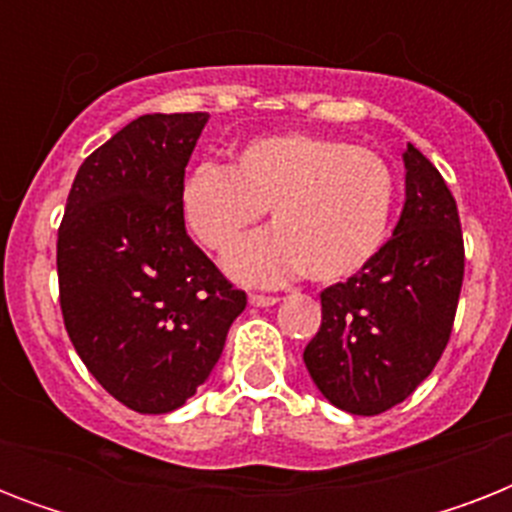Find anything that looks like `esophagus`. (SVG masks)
I'll return each mask as SVG.
<instances>
[{"instance_id":"34e87169","label":"esophagus","mask_w":512,"mask_h":512,"mask_svg":"<svg viewBox=\"0 0 512 512\" xmlns=\"http://www.w3.org/2000/svg\"><path fill=\"white\" fill-rule=\"evenodd\" d=\"M279 303V297L271 295H249V305H255V308H268V305Z\"/></svg>"}]
</instances>
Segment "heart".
<instances>
[{
  "label": "heart",
  "mask_w": 512,
  "mask_h": 512,
  "mask_svg": "<svg viewBox=\"0 0 512 512\" xmlns=\"http://www.w3.org/2000/svg\"><path fill=\"white\" fill-rule=\"evenodd\" d=\"M393 172L380 154L345 140L276 135L252 140L236 164H199L180 207L204 247H231L271 209L273 231L228 252L236 279L273 287L303 273L332 284L358 273L388 236Z\"/></svg>",
  "instance_id": "b5f03b06"
}]
</instances>
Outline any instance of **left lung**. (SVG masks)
I'll list each match as a JSON object with an SVG mask.
<instances>
[{
	"mask_svg": "<svg viewBox=\"0 0 512 512\" xmlns=\"http://www.w3.org/2000/svg\"><path fill=\"white\" fill-rule=\"evenodd\" d=\"M406 201L393 236L348 281L321 292L303 361L329 404L382 414L414 393L452 335L465 247L441 172L406 143Z\"/></svg>",
	"mask_w": 512,
	"mask_h": 512,
	"instance_id": "1",
	"label": "left lung"
}]
</instances>
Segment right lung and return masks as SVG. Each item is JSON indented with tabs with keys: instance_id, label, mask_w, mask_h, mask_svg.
Here are the masks:
<instances>
[{
	"instance_id": "1",
	"label": "right lung",
	"mask_w": 512,
	"mask_h": 512,
	"mask_svg": "<svg viewBox=\"0 0 512 512\" xmlns=\"http://www.w3.org/2000/svg\"><path fill=\"white\" fill-rule=\"evenodd\" d=\"M207 114L138 116L79 167L58 231L60 311L103 388L167 414L207 382L247 295L185 231V164Z\"/></svg>"
}]
</instances>
